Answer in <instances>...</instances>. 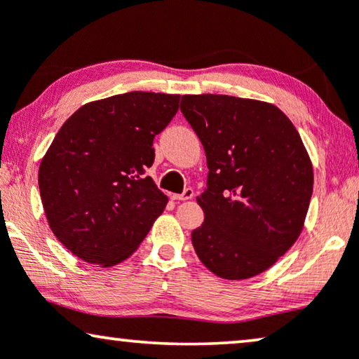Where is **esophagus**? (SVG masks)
I'll return each instance as SVG.
<instances>
[{"instance_id": "esophagus-1", "label": "esophagus", "mask_w": 359, "mask_h": 359, "mask_svg": "<svg viewBox=\"0 0 359 359\" xmlns=\"http://www.w3.org/2000/svg\"><path fill=\"white\" fill-rule=\"evenodd\" d=\"M193 196H194V191L191 188H186L181 194H173V199L175 201H188V199H193Z\"/></svg>"}]
</instances>
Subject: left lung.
Segmentation results:
<instances>
[{
	"instance_id": "left-lung-1",
	"label": "left lung",
	"mask_w": 359,
	"mask_h": 359,
	"mask_svg": "<svg viewBox=\"0 0 359 359\" xmlns=\"http://www.w3.org/2000/svg\"><path fill=\"white\" fill-rule=\"evenodd\" d=\"M181 112L208 158L198 198L204 222L191 233L201 262L224 279L266 271L302 232L313 171L301 135L269 102L184 95Z\"/></svg>"
}]
</instances>
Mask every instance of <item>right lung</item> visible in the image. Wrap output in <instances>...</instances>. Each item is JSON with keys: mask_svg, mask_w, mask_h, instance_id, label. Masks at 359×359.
Returning a JSON list of instances; mask_svg holds the SVG:
<instances>
[{"mask_svg": "<svg viewBox=\"0 0 359 359\" xmlns=\"http://www.w3.org/2000/svg\"><path fill=\"white\" fill-rule=\"evenodd\" d=\"M180 95L132 91L81 106L39 166L47 222L83 262L114 266L139 248L168 198L145 170Z\"/></svg>", "mask_w": 359, "mask_h": 359, "instance_id": "right-lung-1", "label": "right lung"}]
</instances>
